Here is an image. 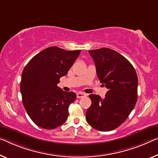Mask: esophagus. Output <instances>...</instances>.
<instances>
[{
	"mask_svg": "<svg viewBox=\"0 0 158 158\" xmlns=\"http://www.w3.org/2000/svg\"><path fill=\"white\" fill-rule=\"evenodd\" d=\"M87 94L84 93H81V92H80V93H77V98H84V97H85Z\"/></svg>",
	"mask_w": 158,
	"mask_h": 158,
	"instance_id": "34e87169",
	"label": "esophagus"
}]
</instances>
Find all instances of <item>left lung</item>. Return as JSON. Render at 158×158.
<instances>
[{"instance_id": "1", "label": "left lung", "mask_w": 158, "mask_h": 158, "mask_svg": "<svg viewBox=\"0 0 158 158\" xmlns=\"http://www.w3.org/2000/svg\"><path fill=\"white\" fill-rule=\"evenodd\" d=\"M88 52L99 81L109 90L103 99L89 94L92 104L86 111V119L95 129L110 131L127 119L136 104L137 74L132 64L114 50L102 48Z\"/></svg>"}]
</instances>
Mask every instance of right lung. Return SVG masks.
I'll list each match as a JSON object with an SVG mask.
<instances>
[{
  "label": "right lung",
  "instance_id": "1",
  "mask_svg": "<svg viewBox=\"0 0 158 158\" xmlns=\"http://www.w3.org/2000/svg\"><path fill=\"white\" fill-rule=\"evenodd\" d=\"M81 52L48 47L35 56L24 69L20 83L23 103L38 127L54 129L66 121L69 105L76 100V94L64 92L57 84Z\"/></svg>",
  "mask_w": 158,
  "mask_h": 158
}]
</instances>
